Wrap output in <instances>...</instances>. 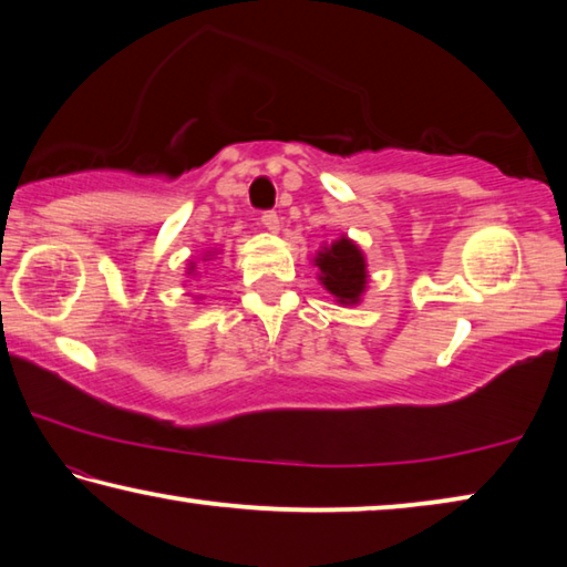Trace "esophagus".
I'll use <instances>...</instances> for the list:
<instances>
[{"label": "esophagus", "mask_w": 567, "mask_h": 567, "mask_svg": "<svg viewBox=\"0 0 567 567\" xmlns=\"http://www.w3.org/2000/svg\"><path fill=\"white\" fill-rule=\"evenodd\" d=\"M260 223L265 229H270V233H277V229H280V217H277V213H262Z\"/></svg>", "instance_id": "34e87169"}]
</instances>
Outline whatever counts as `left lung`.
<instances>
[{"instance_id": "8db88e82", "label": "left lung", "mask_w": 567, "mask_h": 567, "mask_svg": "<svg viewBox=\"0 0 567 567\" xmlns=\"http://www.w3.org/2000/svg\"><path fill=\"white\" fill-rule=\"evenodd\" d=\"M315 265L320 267V282L324 290L334 295L340 305H358L368 285V262H364L362 249L348 237H340L338 243L324 247L315 257Z\"/></svg>"}]
</instances>
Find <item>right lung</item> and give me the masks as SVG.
Segmentation results:
<instances>
[{
  "label": "right lung",
  "mask_w": 567,
  "mask_h": 567,
  "mask_svg": "<svg viewBox=\"0 0 567 567\" xmlns=\"http://www.w3.org/2000/svg\"><path fill=\"white\" fill-rule=\"evenodd\" d=\"M207 260H209V255H207ZM187 270H189L187 275H195V272H197V265H195V262H189V267H187Z\"/></svg>",
  "instance_id": "right-lung-1"
}]
</instances>
